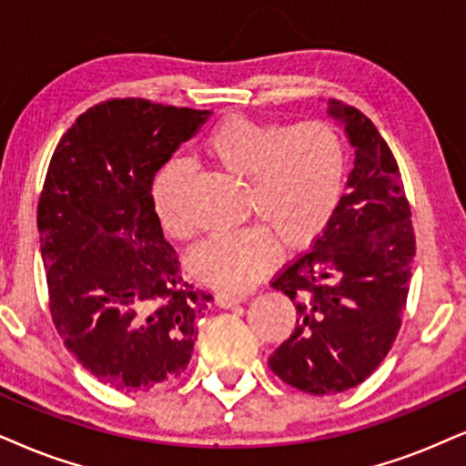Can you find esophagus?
I'll return each mask as SVG.
<instances>
[{
  "mask_svg": "<svg viewBox=\"0 0 466 466\" xmlns=\"http://www.w3.org/2000/svg\"><path fill=\"white\" fill-rule=\"evenodd\" d=\"M244 300H246V296H242V294H227V291H220V294L214 296V302L220 309H231V307H235V304H239V302H244Z\"/></svg>",
  "mask_w": 466,
  "mask_h": 466,
  "instance_id": "1",
  "label": "esophagus"
}]
</instances>
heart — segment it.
<instances>
[{"label": "heart", "instance_id": "1", "mask_svg": "<svg viewBox=\"0 0 466 466\" xmlns=\"http://www.w3.org/2000/svg\"><path fill=\"white\" fill-rule=\"evenodd\" d=\"M203 153L218 168L248 179L246 216L261 227L214 235L189 257L200 279L224 291H246L277 257L279 239L294 250L311 244L329 227L346 183V148L326 120L285 125L233 114L211 127ZM186 168L166 164L155 175L151 198L164 231L189 238L181 203Z\"/></svg>", "mask_w": 466, "mask_h": 466}]
</instances>
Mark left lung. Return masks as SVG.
Listing matches in <instances>:
<instances>
[{
    "instance_id": "left-lung-1",
    "label": "left lung",
    "mask_w": 466,
    "mask_h": 466,
    "mask_svg": "<svg viewBox=\"0 0 466 466\" xmlns=\"http://www.w3.org/2000/svg\"><path fill=\"white\" fill-rule=\"evenodd\" d=\"M354 147L348 192L313 248L272 280L296 304V329L268 359L280 380L311 395L341 393L371 376L401 326L415 257L398 162L376 125L330 99Z\"/></svg>"
}]
</instances>
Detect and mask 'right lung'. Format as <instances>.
Segmentation results:
<instances>
[{
  "label": "right lung",
  "mask_w": 466,
  "mask_h": 466,
  "mask_svg": "<svg viewBox=\"0 0 466 466\" xmlns=\"http://www.w3.org/2000/svg\"><path fill=\"white\" fill-rule=\"evenodd\" d=\"M209 110L110 99L57 142L38 200L51 318L103 384L148 391L186 370L209 294L194 289L153 209L155 172Z\"/></svg>",
  "instance_id": "right-lung-1"
}]
</instances>
